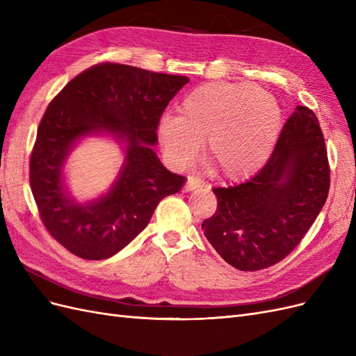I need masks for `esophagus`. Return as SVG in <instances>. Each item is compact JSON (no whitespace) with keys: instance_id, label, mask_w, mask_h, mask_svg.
<instances>
[{"instance_id":"1","label":"esophagus","mask_w":356,"mask_h":356,"mask_svg":"<svg viewBox=\"0 0 356 356\" xmlns=\"http://www.w3.org/2000/svg\"><path fill=\"white\" fill-rule=\"evenodd\" d=\"M199 187H202V181H200L199 178H196V177H188V178H187V182H186V186H184V188H186L187 191L196 190V188H199Z\"/></svg>"}]
</instances>
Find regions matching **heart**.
Segmentation results:
<instances>
[{"label":"heart","mask_w":356,"mask_h":356,"mask_svg":"<svg viewBox=\"0 0 356 356\" xmlns=\"http://www.w3.org/2000/svg\"><path fill=\"white\" fill-rule=\"evenodd\" d=\"M277 104L254 84L204 83L182 99L178 115L159 123V141L172 165L187 166L207 138V156L222 181L254 175L281 132Z\"/></svg>","instance_id":"1"}]
</instances>
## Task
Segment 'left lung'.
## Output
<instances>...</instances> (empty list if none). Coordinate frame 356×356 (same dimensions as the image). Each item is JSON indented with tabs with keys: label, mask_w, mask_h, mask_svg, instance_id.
<instances>
[{
	"label": "left lung",
	"mask_w": 356,
	"mask_h": 356,
	"mask_svg": "<svg viewBox=\"0 0 356 356\" xmlns=\"http://www.w3.org/2000/svg\"><path fill=\"white\" fill-rule=\"evenodd\" d=\"M330 165L315 113L296 106L266 166L242 184L217 187V211L202 230L224 261L243 272L294 251L328 197Z\"/></svg>",
	"instance_id": "obj_1"
}]
</instances>
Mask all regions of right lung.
<instances>
[{
    "label": "right lung",
    "mask_w": 356,
    "mask_h": 356,
    "mask_svg": "<svg viewBox=\"0 0 356 356\" xmlns=\"http://www.w3.org/2000/svg\"><path fill=\"white\" fill-rule=\"evenodd\" d=\"M188 77L114 62L72 79L49 104L29 159V184L51 238L84 260L113 257L141 233L157 203L186 178L160 163L153 145L160 117ZM110 131L127 141V161L115 187L79 205L61 184V166L81 136Z\"/></svg>",
    "instance_id": "add662e5"
}]
</instances>
